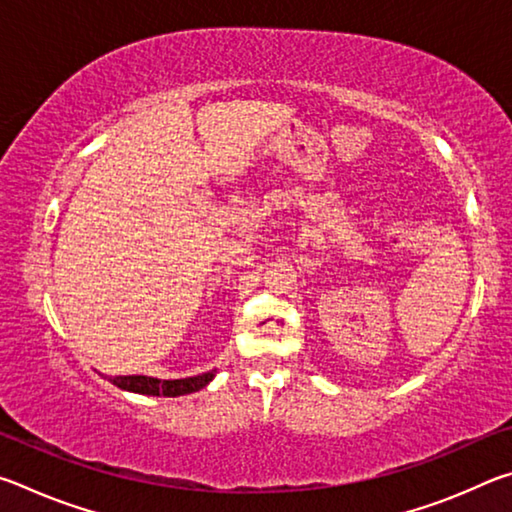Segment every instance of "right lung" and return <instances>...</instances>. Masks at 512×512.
Here are the masks:
<instances>
[{"mask_svg": "<svg viewBox=\"0 0 512 512\" xmlns=\"http://www.w3.org/2000/svg\"><path fill=\"white\" fill-rule=\"evenodd\" d=\"M214 379V372H203L196 377L185 379H155L144 375H128V377H112L110 381L124 391L142 393V395H162V397H178L187 393H196L205 388Z\"/></svg>", "mask_w": 512, "mask_h": 512, "instance_id": "add662e5", "label": "right lung"}]
</instances>
